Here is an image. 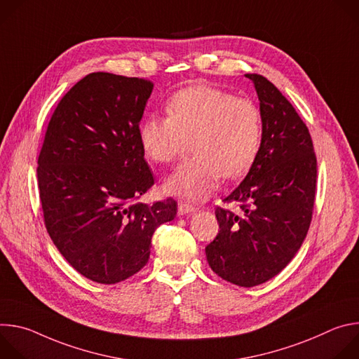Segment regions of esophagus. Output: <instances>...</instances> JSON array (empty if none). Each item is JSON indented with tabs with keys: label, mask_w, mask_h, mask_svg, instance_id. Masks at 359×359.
Masks as SVG:
<instances>
[{
	"label": "esophagus",
	"mask_w": 359,
	"mask_h": 359,
	"mask_svg": "<svg viewBox=\"0 0 359 359\" xmlns=\"http://www.w3.org/2000/svg\"><path fill=\"white\" fill-rule=\"evenodd\" d=\"M197 210V208L194 206V204L189 203V201H179V208H177V212L180 216L183 215H187V213H194Z\"/></svg>",
	"instance_id": "esophagus-1"
}]
</instances>
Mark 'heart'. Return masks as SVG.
I'll return each mask as SVG.
<instances>
[{"label": "heart", "instance_id": "1", "mask_svg": "<svg viewBox=\"0 0 359 359\" xmlns=\"http://www.w3.org/2000/svg\"><path fill=\"white\" fill-rule=\"evenodd\" d=\"M168 118L151 115L139 128L144 155L156 163H173L190 140L193 158L165 182L170 194L200 198L222 177L243 176L257 158L263 119L247 97L210 86L193 85L176 92L166 104Z\"/></svg>", "mask_w": 359, "mask_h": 359}]
</instances>
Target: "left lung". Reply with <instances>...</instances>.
<instances>
[{"label":"left lung","mask_w":359,"mask_h":359,"mask_svg":"<svg viewBox=\"0 0 359 359\" xmlns=\"http://www.w3.org/2000/svg\"><path fill=\"white\" fill-rule=\"evenodd\" d=\"M254 82L263 119L262 146L245 179L216 208L219 234L206 257L223 280L254 287L277 276L294 259L309 233L317 184V156L309 128L287 97L264 76Z\"/></svg>","instance_id":"left-lung-1"}]
</instances>
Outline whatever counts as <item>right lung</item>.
Listing matches in <instances>:
<instances>
[{"label": "right lung", "mask_w": 359, "mask_h": 359, "mask_svg": "<svg viewBox=\"0 0 359 359\" xmlns=\"http://www.w3.org/2000/svg\"><path fill=\"white\" fill-rule=\"evenodd\" d=\"M153 82L92 72L60 100L36 177L46 231L83 277L116 284L143 269L155 230L175 219L172 197L139 198L155 183L139 122Z\"/></svg>", "instance_id": "add662e5"}]
</instances>
